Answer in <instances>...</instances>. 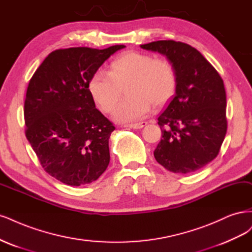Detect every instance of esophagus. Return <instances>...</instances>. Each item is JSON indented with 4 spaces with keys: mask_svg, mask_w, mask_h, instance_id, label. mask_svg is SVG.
I'll list each match as a JSON object with an SVG mask.
<instances>
[{
    "mask_svg": "<svg viewBox=\"0 0 252 252\" xmlns=\"http://www.w3.org/2000/svg\"><path fill=\"white\" fill-rule=\"evenodd\" d=\"M148 123H145V121H142V123H138V124H131V125H127L126 126L127 127H131V128H135V129H138V128H141L143 127L144 126H147Z\"/></svg>",
    "mask_w": 252,
    "mask_h": 252,
    "instance_id": "34e87169",
    "label": "esophagus"
}]
</instances>
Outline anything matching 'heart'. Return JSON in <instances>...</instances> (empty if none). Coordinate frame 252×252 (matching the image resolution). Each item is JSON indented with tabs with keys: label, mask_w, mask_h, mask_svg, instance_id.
<instances>
[{
	"label": "heart",
	"mask_w": 252,
	"mask_h": 252,
	"mask_svg": "<svg viewBox=\"0 0 252 252\" xmlns=\"http://www.w3.org/2000/svg\"><path fill=\"white\" fill-rule=\"evenodd\" d=\"M177 72L165 59H155L141 52H126L110 63L108 74L96 71L88 83L96 107L103 113H111L118 102L121 90L126 98L113 113L115 120L128 123L147 116L152 104H165L177 88Z\"/></svg>",
	"instance_id": "obj_1"
}]
</instances>
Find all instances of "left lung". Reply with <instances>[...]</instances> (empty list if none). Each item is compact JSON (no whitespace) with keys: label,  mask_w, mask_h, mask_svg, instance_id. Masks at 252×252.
<instances>
[{"label":"left lung","mask_w":252,"mask_h":252,"mask_svg":"<svg viewBox=\"0 0 252 252\" xmlns=\"http://www.w3.org/2000/svg\"><path fill=\"white\" fill-rule=\"evenodd\" d=\"M165 55L177 72L176 94L158 117L162 138L154 156L169 172L191 174L213 161L227 131L223 79L193 47L175 40L140 46Z\"/></svg>","instance_id":"1"}]
</instances>
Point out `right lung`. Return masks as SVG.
<instances>
[{"label": "right lung", "mask_w": 252, "mask_h": 252, "mask_svg": "<svg viewBox=\"0 0 252 252\" xmlns=\"http://www.w3.org/2000/svg\"><path fill=\"white\" fill-rule=\"evenodd\" d=\"M126 46L74 47L51 52L31 77L24 103L25 134L40 165L59 181L79 186L102 175L115 126L95 108L91 76Z\"/></svg>", "instance_id": "right-lung-1"}]
</instances>
